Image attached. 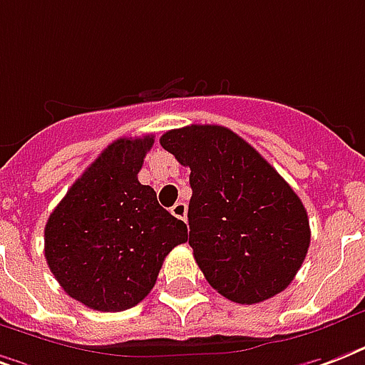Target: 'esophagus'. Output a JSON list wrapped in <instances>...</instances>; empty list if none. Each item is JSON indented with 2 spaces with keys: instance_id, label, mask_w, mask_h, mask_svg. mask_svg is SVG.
<instances>
[{
  "instance_id": "1",
  "label": "esophagus",
  "mask_w": 365,
  "mask_h": 365,
  "mask_svg": "<svg viewBox=\"0 0 365 365\" xmlns=\"http://www.w3.org/2000/svg\"><path fill=\"white\" fill-rule=\"evenodd\" d=\"M170 212L174 214L176 218H180V220H183V222H185V218H187V205H185V202H182V201L176 202V205L172 207Z\"/></svg>"
}]
</instances>
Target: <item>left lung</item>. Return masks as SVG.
I'll use <instances>...</instances> for the list:
<instances>
[{"label": "left lung", "mask_w": 365, "mask_h": 365, "mask_svg": "<svg viewBox=\"0 0 365 365\" xmlns=\"http://www.w3.org/2000/svg\"><path fill=\"white\" fill-rule=\"evenodd\" d=\"M160 145L191 170L189 245L207 282L239 304L287 289L310 247L308 214L293 187L224 126L170 130Z\"/></svg>", "instance_id": "1"}]
</instances>
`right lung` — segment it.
Instances as JSON below:
<instances>
[{
    "instance_id": "right-lung-1",
    "label": "right lung",
    "mask_w": 365,
    "mask_h": 365,
    "mask_svg": "<svg viewBox=\"0 0 365 365\" xmlns=\"http://www.w3.org/2000/svg\"><path fill=\"white\" fill-rule=\"evenodd\" d=\"M153 143V135L113 141L47 220V266L68 297L93 310L141 302L166 255L187 241V226L138 180Z\"/></svg>"
}]
</instances>
